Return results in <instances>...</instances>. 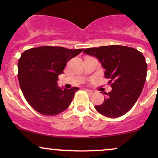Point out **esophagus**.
<instances>
[{"instance_id":"esophagus-1","label":"esophagus","mask_w":158,"mask_h":158,"mask_svg":"<svg viewBox=\"0 0 158 158\" xmlns=\"http://www.w3.org/2000/svg\"><path fill=\"white\" fill-rule=\"evenodd\" d=\"M85 91H86L87 92H88L89 94H90V95H93V94L95 93V91L93 90H90V89H85Z\"/></svg>"}]
</instances>
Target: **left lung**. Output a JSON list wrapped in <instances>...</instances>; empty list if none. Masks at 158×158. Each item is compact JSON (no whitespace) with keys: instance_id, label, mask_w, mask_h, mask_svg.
<instances>
[{"instance_id":"8db88e82","label":"left lung","mask_w":158,"mask_h":158,"mask_svg":"<svg viewBox=\"0 0 158 158\" xmlns=\"http://www.w3.org/2000/svg\"><path fill=\"white\" fill-rule=\"evenodd\" d=\"M85 54L99 60L109 79L111 91L106 93L104 102L95 108L108 118H118L131 110L143 90L148 66L143 54L125 46L111 45L87 48Z\"/></svg>"}]
</instances>
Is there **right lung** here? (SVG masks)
Returning a JSON list of instances; mask_svg holds the SVG:
<instances>
[{
    "label": "right lung",
    "mask_w": 158,
    "mask_h": 158,
    "mask_svg": "<svg viewBox=\"0 0 158 158\" xmlns=\"http://www.w3.org/2000/svg\"><path fill=\"white\" fill-rule=\"evenodd\" d=\"M83 49H69L45 46L24 51L18 61V79L30 106L44 115H56L65 111L79 89L57 85L58 76L66 64Z\"/></svg>",
    "instance_id": "right-lung-1"
}]
</instances>
